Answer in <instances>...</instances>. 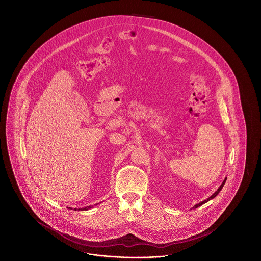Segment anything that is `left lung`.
I'll return each instance as SVG.
<instances>
[{
  "label": "left lung",
  "instance_id": "obj_1",
  "mask_svg": "<svg viewBox=\"0 0 261 261\" xmlns=\"http://www.w3.org/2000/svg\"><path fill=\"white\" fill-rule=\"evenodd\" d=\"M226 180H227V178H226V179H225V180H224L223 183H222V184H221V186L219 187V189H218V190H217V191H216V192H215V193H214V194H213V195H212V196H211V197H210V198H208V199H205V200H203V201H201V202H199V203H198V204H196V205H195V206H194V208H197V207H199V206H200V205H202V204H203V203H205V202H207V201H208V200H211V199H213V198H215V197H216V196H217V195H218V194H219V192H220V191H221V189H222V188H223L224 184H225V182H226Z\"/></svg>",
  "mask_w": 261,
  "mask_h": 261
}]
</instances>
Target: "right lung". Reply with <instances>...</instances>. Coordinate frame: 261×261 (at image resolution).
<instances>
[{
	"label": "right lung",
	"instance_id": "right-lung-1",
	"mask_svg": "<svg viewBox=\"0 0 261 261\" xmlns=\"http://www.w3.org/2000/svg\"><path fill=\"white\" fill-rule=\"evenodd\" d=\"M91 208V206H87V207H84V208H81V211H88V210H90ZM69 210H72V208H70L69 207ZM79 210V208H78ZM74 211H76V208H74Z\"/></svg>",
	"mask_w": 261,
	"mask_h": 261
}]
</instances>
